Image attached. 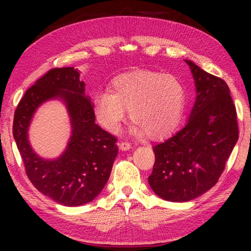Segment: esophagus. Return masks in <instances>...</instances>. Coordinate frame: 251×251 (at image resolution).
Masks as SVG:
<instances>
[{"mask_svg":"<svg viewBox=\"0 0 251 251\" xmlns=\"http://www.w3.org/2000/svg\"><path fill=\"white\" fill-rule=\"evenodd\" d=\"M118 146H120V150L121 151H129L130 148H131L130 144L127 143V142H122V143L118 144Z\"/></svg>","mask_w":251,"mask_h":251,"instance_id":"34e87169","label":"esophagus"}]
</instances>
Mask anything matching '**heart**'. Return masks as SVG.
<instances>
[{"label":"heart","instance_id":"heart-1","mask_svg":"<svg viewBox=\"0 0 251 251\" xmlns=\"http://www.w3.org/2000/svg\"><path fill=\"white\" fill-rule=\"evenodd\" d=\"M186 90L179 79L158 72L135 71L117 76L112 93L100 92L94 99L97 121L110 133H117L128 109L135 136L147 134L160 139L172 134L185 108Z\"/></svg>","mask_w":251,"mask_h":251}]
</instances>
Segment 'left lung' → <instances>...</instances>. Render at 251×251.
<instances>
[{
    "mask_svg": "<svg viewBox=\"0 0 251 251\" xmlns=\"http://www.w3.org/2000/svg\"><path fill=\"white\" fill-rule=\"evenodd\" d=\"M196 100L184 128L154 146L148 177L157 196L173 202L193 201L216 185L238 141L237 113L228 85L192 61Z\"/></svg>",
    "mask_w": 251,
    "mask_h": 251,
    "instance_id": "1",
    "label": "left lung"
}]
</instances>
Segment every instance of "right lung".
Wrapping results in <instances>:
<instances>
[{
    "label": "right lung",
    "instance_id": "add662e5",
    "mask_svg": "<svg viewBox=\"0 0 251 251\" xmlns=\"http://www.w3.org/2000/svg\"><path fill=\"white\" fill-rule=\"evenodd\" d=\"M50 99L66 104L72 131L62 155L46 160L33 151L28 128L37 108ZM13 136L34 187L67 207L85 205L99 196L118 152L115 136L95 123L94 104L85 95V83L74 67L50 70L28 88L14 113Z\"/></svg>",
    "mask_w": 251,
    "mask_h": 251
}]
</instances>
